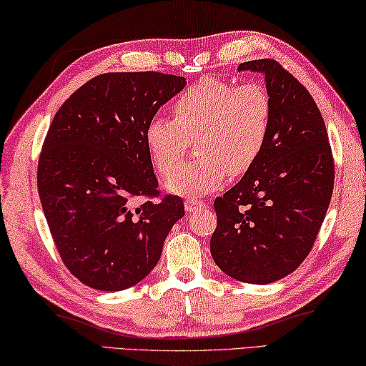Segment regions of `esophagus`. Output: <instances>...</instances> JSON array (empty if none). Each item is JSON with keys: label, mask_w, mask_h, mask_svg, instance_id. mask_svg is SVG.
<instances>
[{"label": "esophagus", "mask_w": 366, "mask_h": 366, "mask_svg": "<svg viewBox=\"0 0 366 366\" xmlns=\"http://www.w3.org/2000/svg\"><path fill=\"white\" fill-rule=\"evenodd\" d=\"M202 207H206V202L201 201V199H194V197H189V199L184 201V209H187L188 212H196Z\"/></svg>", "instance_id": "1"}]
</instances>
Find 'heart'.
Returning <instances> with one entry per match:
<instances>
[{"label":"heart","instance_id":"1","mask_svg":"<svg viewBox=\"0 0 366 366\" xmlns=\"http://www.w3.org/2000/svg\"><path fill=\"white\" fill-rule=\"evenodd\" d=\"M272 97L261 82L237 84L204 76L172 102L173 119L152 118L146 146L167 188L196 196L219 189L229 175L253 169L264 152L272 123ZM198 137L202 157L181 169L189 141Z\"/></svg>","mask_w":366,"mask_h":366}]
</instances>
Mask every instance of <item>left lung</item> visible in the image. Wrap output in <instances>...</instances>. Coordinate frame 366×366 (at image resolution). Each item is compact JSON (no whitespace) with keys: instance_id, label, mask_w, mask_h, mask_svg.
Listing matches in <instances>:
<instances>
[{"instance_id":"8db88e82","label":"left lung","mask_w":366,"mask_h":366,"mask_svg":"<svg viewBox=\"0 0 366 366\" xmlns=\"http://www.w3.org/2000/svg\"><path fill=\"white\" fill-rule=\"evenodd\" d=\"M238 69L259 71L272 97L264 152L235 187L214 201L215 264L248 284L285 277L310 254L334 188V157L325 119L310 92L275 59Z\"/></svg>"}]
</instances>
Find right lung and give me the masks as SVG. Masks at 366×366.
Listing matches in <instances>:
<instances>
[{
	"instance_id": "right-lung-1",
	"label": "right lung",
	"mask_w": 366,
	"mask_h": 366,
	"mask_svg": "<svg viewBox=\"0 0 366 366\" xmlns=\"http://www.w3.org/2000/svg\"><path fill=\"white\" fill-rule=\"evenodd\" d=\"M184 86V77L157 71L95 76L48 128L37 167L41 207L64 266L95 290L141 282L184 215L182 197L160 196L144 136Z\"/></svg>"
}]
</instances>
